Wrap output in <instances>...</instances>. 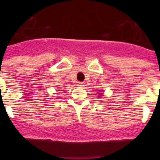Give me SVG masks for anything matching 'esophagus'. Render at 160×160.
Returning <instances> with one entry per match:
<instances>
[{"mask_svg":"<svg viewBox=\"0 0 160 160\" xmlns=\"http://www.w3.org/2000/svg\"><path fill=\"white\" fill-rule=\"evenodd\" d=\"M78 86H80V87L84 86V83H82V82H78Z\"/></svg>","mask_w":160,"mask_h":160,"instance_id":"34e87169","label":"esophagus"}]
</instances>
